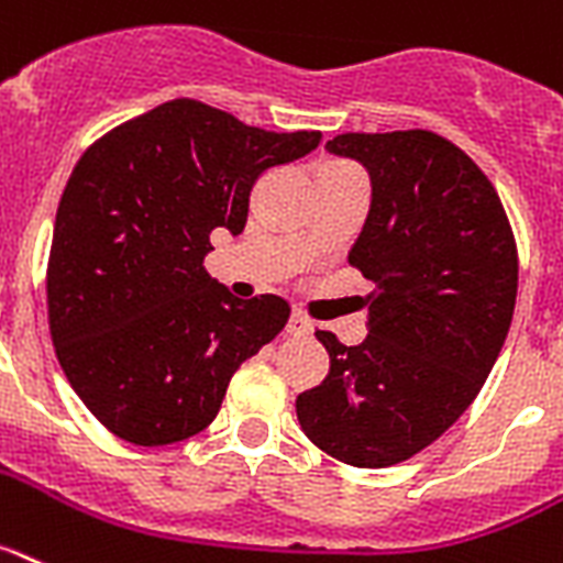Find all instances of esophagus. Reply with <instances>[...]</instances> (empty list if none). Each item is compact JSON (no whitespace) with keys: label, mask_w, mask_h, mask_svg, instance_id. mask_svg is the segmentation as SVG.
I'll return each mask as SVG.
<instances>
[{"label":"esophagus","mask_w":563,"mask_h":563,"mask_svg":"<svg viewBox=\"0 0 563 563\" xmlns=\"http://www.w3.org/2000/svg\"><path fill=\"white\" fill-rule=\"evenodd\" d=\"M287 333L290 335H310L313 333V321L307 319L305 313H292L287 321Z\"/></svg>","instance_id":"34e87169"}]
</instances>
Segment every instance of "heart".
<instances>
[{"instance_id": "heart-1", "label": "heart", "mask_w": 563, "mask_h": 563, "mask_svg": "<svg viewBox=\"0 0 563 563\" xmlns=\"http://www.w3.org/2000/svg\"><path fill=\"white\" fill-rule=\"evenodd\" d=\"M330 165H333V167H341V162H330Z\"/></svg>"}]
</instances>
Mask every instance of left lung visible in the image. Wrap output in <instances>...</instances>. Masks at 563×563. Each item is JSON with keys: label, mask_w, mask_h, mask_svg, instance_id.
<instances>
[{"label": "left lung", "mask_w": 563, "mask_h": 563, "mask_svg": "<svg viewBox=\"0 0 563 563\" xmlns=\"http://www.w3.org/2000/svg\"><path fill=\"white\" fill-rule=\"evenodd\" d=\"M328 151L373 187L350 250L373 282L367 339L316 330L330 373L296 416L319 450L378 470L432 444L487 382L516 310V239L493 181L439 133H341Z\"/></svg>", "instance_id": "8db88e82"}]
</instances>
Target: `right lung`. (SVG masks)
I'll return each mask as SVG.
<instances>
[{
  "mask_svg": "<svg viewBox=\"0 0 563 563\" xmlns=\"http://www.w3.org/2000/svg\"><path fill=\"white\" fill-rule=\"evenodd\" d=\"M319 142L173 99L76 162L53 224L47 321L67 382L113 435L162 446L201 432L239 364L282 333L290 305L235 299L205 256L213 230L242 233L258 176Z\"/></svg>",
  "mask_w": 563,
  "mask_h": 563,
  "instance_id": "1",
  "label": "right lung"
}]
</instances>
